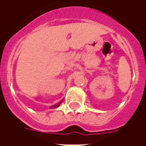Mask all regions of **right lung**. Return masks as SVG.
Returning a JSON list of instances; mask_svg holds the SVG:
<instances>
[{
  "label": "right lung",
  "instance_id": "right-lung-1",
  "mask_svg": "<svg viewBox=\"0 0 146 146\" xmlns=\"http://www.w3.org/2000/svg\"><path fill=\"white\" fill-rule=\"evenodd\" d=\"M62 101H61L60 102H59V103H58V104L54 105V106H51V107H50V108H51V109H54V108H57V107H58V106H60L61 103H62Z\"/></svg>",
  "mask_w": 146,
  "mask_h": 146
}]
</instances>
